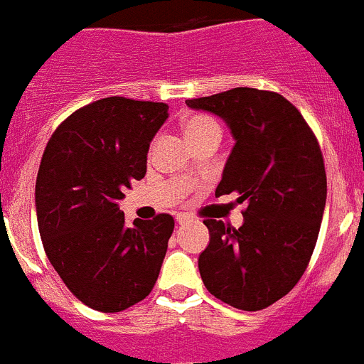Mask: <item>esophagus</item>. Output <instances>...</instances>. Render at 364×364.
I'll return each instance as SVG.
<instances>
[{"label": "esophagus", "instance_id": "1", "mask_svg": "<svg viewBox=\"0 0 364 364\" xmlns=\"http://www.w3.org/2000/svg\"><path fill=\"white\" fill-rule=\"evenodd\" d=\"M192 219H194V218H192V215H190V214H186V212H179V214L176 215V221H178L179 225H185V223H190V221H192Z\"/></svg>", "mask_w": 364, "mask_h": 364}]
</instances>
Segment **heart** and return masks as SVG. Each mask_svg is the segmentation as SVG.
Wrapping results in <instances>:
<instances>
[{
	"mask_svg": "<svg viewBox=\"0 0 364 364\" xmlns=\"http://www.w3.org/2000/svg\"><path fill=\"white\" fill-rule=\"evenodd\" d=\"M206 132H219V127L214 119L206 116H192L185 125V134L186 137H196L201 136Z\"/></svg>",
	"mask_w": 364,
	"mask_h": 364,
	"instance_id": "heart-1",
	"label": "heart"
}]
</instances>
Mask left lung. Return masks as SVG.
Returning <instances> with one entry per match:
<instances>
[{"mask_svg": "<svg viewBox=\"0 0 364 364\" xmlns=\"http://www.w3.org/2000/svg\"><path fill=\"white\" fill-rule=\"evenodd\" d=\"M221 117L234 137L215 196L247 201L243 225L205 219L208 247L198 267L206 290L234 309L255 312L287 296L306 270L326 203L317 139L281 94L237 87L186 101Z\"/></svg>", "mask_w": 364, "mask_h": 364, "instance_id": "1", "label": "left lung"}]
</instances>
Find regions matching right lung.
<instances>
[{"label":"right lung","instance_id":"1","mask_svg":"<svg viewBox=\"0 0 364 364\" xmlns=\"http://www.w3.org/2000/svg\"><path fill=\"white\" fill-rule=\"evenodd\" d=\"M168 117L154 101L105 97L58 127L36 179L39 235L54 270L81 303L121 312L158 281L174 218L134 219L123 190L145 178L150 141Z\"/></svg>","mask_w":364,"mask_h":364}]
</instances>
